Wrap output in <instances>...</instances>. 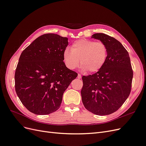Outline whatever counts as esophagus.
<instances>
[{
	"mask_svg": "<svg viewBox=\"0 0 146 146\" xmlns=\"http://www.w3.org/2000/svg\"><path fill=\"white\" fill-rule=\"evenodd\" d=\"M77 78H79V79H80V78H82V76H81V75H80V74H78V76H77Z\"/></svg>",
	"mask_w": 146,
	"mask_h": 146,
	"instance_id": "1",
	"label": "esophagus"
}]
</instances>
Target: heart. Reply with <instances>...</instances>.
Listing matches in <instances>:
<instances>
[{
  "mask_svg": "<svg viewBox=\"0 0 146 146\" xmlns=\"http://www.w3.org/2000/svg\"><path fill=\"white\" fill-rule=\"evenodd\" d=\"M108 50L104 42L86 39H79L66 48L63 53L64 63L70 69L77 68L79 64L87 72H96L103 67L107 60Z\"/></svg>",
  "mask_w": 146,
  "mask_h": 146,
  "instance_id": "b5f03b06",
  "label": "heart"
}]
</instances>
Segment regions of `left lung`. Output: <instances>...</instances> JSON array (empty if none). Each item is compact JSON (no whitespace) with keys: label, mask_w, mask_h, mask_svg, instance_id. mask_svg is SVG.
<instances>
[{"label":"left lung","mask_w":146,"mask_h":146,"mask_svg":"<svg viewBox=\"0 0 146 146\" xmlns=\"http://www.w3.org/2000/svg\"><path fill=\"white\" fill-rule=\"evenodd\" d=\"M91 37L104 42L108 54L99 71L82 77V102L89 111L97 115H108L116 111L129 96L133 69L129 53L117 39L102 33Z\"/></svg>","instance_id":"8db88e82"}]
</instances>
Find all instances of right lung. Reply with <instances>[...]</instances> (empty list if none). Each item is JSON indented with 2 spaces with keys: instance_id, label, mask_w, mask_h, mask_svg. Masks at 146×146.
<instances>
[{
  "instance_id": "1",
  "label": "right lung",
  "mask_w": 146,
  "mask_h": 146,
  "mask_svg": "<svg viewBox=\"0 0 146 146\" xmlns=\"http://www.w3.org/2000/svg\"><path fill=\"white\" fill-rule=\"evenodd\" d=\"M68 45V38L46 33L22 52L15 74V90L30 112L48 114L56 111L64 92L77 77L63 62V53Z\"/></svg>"
}]
</instances>
